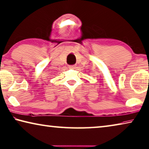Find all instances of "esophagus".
<instances>
[{"label": "esophagus", "instance_id": "obj_1", "mask_svg": "<svg viewBox=\"0 0 149 149\" xmlns=\"http://www.w3.org/2000/svg\"><path fill=\"white\" fill-rule=\"evenodd\" d=\"M69 68H71V69H74V68H75V65H69Z\"/></svg>", "mask_w": 149, "mask_h": 149}]
</instances>
